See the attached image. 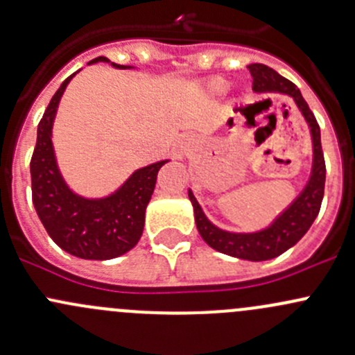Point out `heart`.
I'll list each match as a JSON object with an SVG mask.
<instances>
[{
  "label": "heart",
  "instance_id": "heart-1",
  "mask_svg": "<svg viewBox=\"0 0 355 355\" xmlns=\"http://www.w3.org/2000/svg\"><path fill=\"white\" fill-rule=\"evenodd\" d=\"M207 87H209V91L213 92V94H221V92L227 91L228 85L225 80H213L209 85H207Z\"/></svg>",
  "mask_w": 355,
  "mask_h": 355
}]
</instances>
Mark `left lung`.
Listing matches in <instances>:
<instances>
[{
    "instance_id": "1",
    "label": "left lung",
    "mask_w": 355,
    "mask_h": 355,
    "mask_svg": "<svg viewBox=\"0 0 355 355\" xmlns=\"http://www.w3.org/2000/svg\"><path fill=\"white\" fill-rule=\"evenodd\" d=\"M247 68L252 75L254 91L263 92V94L264 92H282V94L290 96L309 123L311 137H313V171H311L309 182L299 198L293 200L270 227L261 232H254V234H232V232L214 227L202 213L192 191H189V199L194 206L196 225H198L200 237L207 245L216 249L218 252L228 254L239 259L266 261L280 256L290 247L295 245L316 220L324 196L327 166H324V156L321 149L320 125L297 85L263 63H252Z\"/></svg>"
}]
</instances>
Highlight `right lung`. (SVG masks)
I'll list each match as a JSON object with an SVG mask.
<instances>
[{
    "mask_svg": "<svg viewBox=\"0 0 355 355\" xmlns=\"http://www.w3.org/2000/svg\"><path fill=\"white\" fill-rule=\"evenodd\" d=\"M98 62L110 60L99 56L89 63ZM113 67L130 68L114 63ZM73 75L60 85L37 125V142L31 159L32 202L49 237L68 254L82 259H113L128 252L141 239L157 171L168 159L134 171L108 198L85 199L71 192L56 164L51 130L58 103Z\"/></svg>",
    "mask_w": 355,
    "mask_h": 355,
    "instance_id": "1",
    "label": "right lung"
}]
</instances>
